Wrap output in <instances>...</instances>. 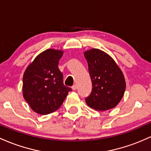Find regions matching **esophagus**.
Returning <instances> with one entry per match:
<instances>
[{"label": "esophagus", "mask_w": 151, "mask_h": 151, "mask_svg": "<svg viewBox=\"0 0 151 151\" xmlns=\"http://www.w3.org/2000/svg\"><path fill=\"white\" fill-rule=\"evenodd\" d=\"M72 89L73 90V91H76V90L77 89V86H76V85H73V86H72Z\"/></svg>", "instance_id": "obj_1"}]
</instances>
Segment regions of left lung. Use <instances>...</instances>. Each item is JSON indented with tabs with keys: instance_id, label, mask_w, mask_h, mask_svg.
<instances>
[{
	"instance_id": "1",
	"label": "left lung",
	"mask_w": 151,
	"mask_h": 151,
	"mask_svg": "<svg viewBox=\"0 0 151 151\" xmlns=\"http://www.w3.org/2000/svg\"><path fill=\"white\" fill-rule=\"evenodd\" d=\"M92 81V91L86 103L96 111H107L119 103L126 90L124 76L108 54L97 48L84 52Z\"/></svg>"
}]
</instances>
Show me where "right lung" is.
Returning a JSON list of instances; mask_svg holds the SVG:
<instances>
[{
  "mask_svg": "<svg viewBox=\"0 0 151 151\" xmlns=\"http://www.w3.org/2000/svg\"><path fill=\"white\" fill-rule=\"evenodd\" d=\"M63 52L47 49L25 69L23 77V95L35 113L47 115L58 109L70 88L64 86L58 62Z\"/></svg>",
  "mask_w": 151,
  "mask_h": 151,
  "instance_id": "add662e5",
  "label": "right lung"
}]
</instances>
